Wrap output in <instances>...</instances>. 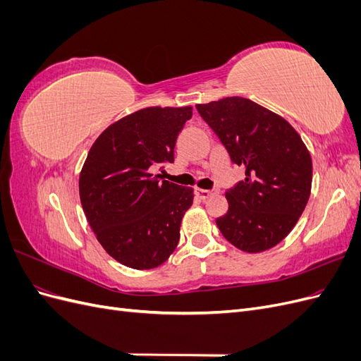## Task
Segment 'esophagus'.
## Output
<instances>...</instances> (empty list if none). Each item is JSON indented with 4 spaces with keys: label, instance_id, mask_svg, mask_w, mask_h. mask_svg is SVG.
Returning a JSON list of instances; mask_svg holds the SVG:
<instances>
[{
    "label": "esophagus",
    "instance_id": "esophagus-1",
    "mask_svg": "<svg viewBox=\"0 0 361 361\" xmlns=\"http://www.w3.org/2000/svg\"><path fill=\"white\" fill-rule=\"evenodd\" d=\"M212 194H215V191H214V190H202V188H195V195H197V197H200L202 200L209 199Z\"/></svg>",
    "mask_w": 361,
    "mask_h": 361
}]
</instances>
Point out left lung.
Wrapping results in <instances>:
<instances>
[{
	"instance_id": "8db88e82",
	"label": "left lung",
	"mask_w": 361,
	"mask_h": 361,
	"mask_svg": "<svg viewBox=\"0 0 361 361\" xmlns=\"http://www.w3.org/2000/svg\"><path fill=\"white\" fill-rule=\"evenodd\" d=\"M245 179L226 192L228 211L216 218L223 236L245 253L276 247L297 224L312 190V158L281 116L245 97L197 104Z\"/></svg>"
}]
</instances>
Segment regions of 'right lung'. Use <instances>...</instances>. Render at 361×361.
I'll use <instances>...</instances> for the list:
<instances>
[{
	"label": "right lung",
	"instance_id": "1",
	"mask_svg": "<svg viewBox=\"0 0 361 361\" xmlns=\"http://www.w3.org/2000/svg\"><path fill=\"white\" fill-rule=\"evenodd\" d=\"M192 106H149L125 116L96 138L80 173V199L104 250L120 264L152 269L176 248L192 188L159 180Z\"/></svg>",
	"mask_w": 361,
	"mask_h": 361
}]
</instances>
